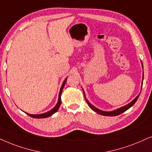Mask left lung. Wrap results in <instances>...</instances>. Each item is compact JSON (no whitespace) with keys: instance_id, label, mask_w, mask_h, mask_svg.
Masks as SVG:
<instances>
[{"instance_id":"8db88e82","label":"left lung","mask_w":152,"mask_h":152,"mask_svg":"<svg viewBox=\"0 0 152 152\" xmlns=\"http://www.w3.org/2000/svg\"><path fill=\"white\" fill-rule=\"evenodd\" d=\"M142 66H143V65H142ZM83 93H84V97H85L86 100V102H87L88 106H89V107H90V109H93V110L94 111H95V112H97V114H100V115H103V116H118V115L122 114V113H124V111H126V110H128V109L130 108V107H131L132 106V105H133L134 104H135V103L136 102V101L137 100L138 97H139V96H140V94H139V95H138L137 96V97H136L133 100H132V101L131 102H130L129 104H128L126 105V106L122 107H121V108L117 109H116V110H114V111H102V110H100V109L96 108V107H94L93 105L92 104H90V103L89 102H88V99H86V95H85V93H84V91H83Z\"/></svg>"}]
</instances>
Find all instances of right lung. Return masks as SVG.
Listing matches in <instances>:
<instances>
[{
  "instance_id": "add662e5",
  "label": "right lung",
  "mask_w": 152,
  "mask_h": 152,
  "mask_svg": "<svg viewBox=\"0 0 152 152\" xmlns=\"http://www.w3.org/2000/svg\"><path fill=\"white\" fill-rule=\"evenodd\" d=\"M66 79L64 80V81L63 82L62 85V87H61V89H60V91H59V98H58V102H57L56 106L54 107L53 109H52L51 110H50L49 111H48V112L46 113H44V114H27V113H26V114L28 115V116L32 117V118H47V117H49L52 116V115L55 114V112H57V110H58L59 107H60L61 105V102H62V101H61V95H62V90L63 88L64 87V85L65 83H66Z\"/></svg>"
}]
</instances>
